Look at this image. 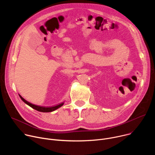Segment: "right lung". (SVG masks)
Returning a JSON list of instances; mask_svg holds the SVG:
<instances>
[{
	"instance_id": "1",
	"label": "right lung",
	"mask_w": 155,
	"mask_h": 155,
	"mask_svg": "<svg viewBox=\"0 0 155 155\" xmlns=\"http://www.w3.org/2000/svg\"><path fill=\"white\" fill-rule=\"evenodd\" d=\"M20 98L21 99V100L23 101L24 102H25L26 104H28V105H29L30 107H31L32 108H33L34 109L37 110V111L41 112H51L54 111V110L58 109V108L61 107V106H62L64 105V103H61L59 105H57L56 106H53V107H43V106H39V105H34L32 104L31 103H30L29 102L27 101L26 100H25L23 97H22L21 95H19Z\"/></svg>"
}]
</instances>
